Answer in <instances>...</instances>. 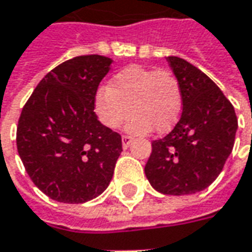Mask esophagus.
Wrapping results in <instances>:
<instances>
[{
	"label": "esophagus",
	"instance_id": "1",
	"mask_svg": "<svg viewBox=\"0 0 252 252\" xmlns=\"http://www.w3.org/2000/svg\"><path fill=\"white\" fill-rule=\"evenodd\" d=\"M121 141H123V148L126 149V148L131 145V142H132V136H129V135H123Z\"/></svg>",
	"mask_w": 252,
	"mask_h": 252
}]
</instances>
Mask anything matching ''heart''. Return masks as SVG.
Here are the masks:
<instances>
[{
  "label": "heart",
  "instance_id": "heart-1",
  "mask_svg": "<svg viewBox=\"0 0 252 252\" xmlns=\"http://www.w3.org/2000/svg\"><path fill=\"white\" fill-rule=\"evenodd\" d=\"M94 111L103 126L118 128L129 118L126 129L136 135L163 134L176 126L183 111L177 76L167 69L131 65L113 76L107 88L94 96Z\"/></svg>",
  "mask_w": 252,
  "mask_h": 252
}]
</instances>
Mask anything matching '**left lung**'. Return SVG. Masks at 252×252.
I'll return each instance as SVG.
<instances>
[{"label": "left lung", "instance_id": "1", "mask_svg": "<svg viewBox=\"0 0 252 252\" xmlns=\"http://www.w3.org/2000/svg\"><path fill=\"white\" fill-rule=\"evenodd\" d=\"M183 93V113L173 131L153 141L145 166L151 186L166 195L195 194L220 174L233 151L237 117L234 107L201 69L167 57Z\"/></svg>", "mask_w": 252, "mask_h": 252}]
</instances>
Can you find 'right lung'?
<instances>
[{
	"label": "right lung",
	"instance_id": "right-lung-1",
	"mask_svg": "<svg viewBox=\"0 0 252 252\" xmlns=\"http://www.w3.org/2000/svg\"><path fill=\"white\" fill-rule=\"evenodd\" d=\"M111 63L97 54L68 60L40 81L22 109L18 153L34 186L54 201L88 202L113 178L123 152L121 135L93 111Z\"/></svg>",
	"mask_w": 252,
	"mask_h": 252
}]
</instances>
